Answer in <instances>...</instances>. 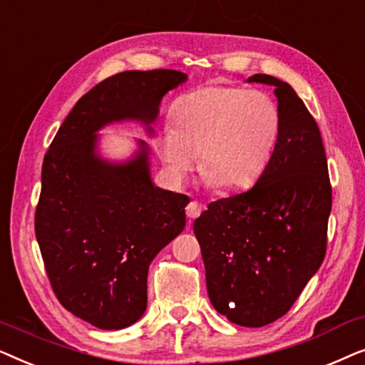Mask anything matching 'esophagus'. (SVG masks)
Here are the masks:
<instances>
[{
  "mask_svg": "<svg viewBox=\"0 0 365 365\" xmlns=\"http://www.w3.org/2000/svg\"><path fill=\"white\" fill-rule=\"evenodd\" d=\"M202 206L201 204H199L197 201H191L187 204V207H186V216L189 217V219H196V217H199L201 216V212H202Z\"/></svg>",
  "mask_w": 365,
  "mask_h": 365,
  "instance_id": "34e87169",
  "label": "esophagus"
}]
</instances>
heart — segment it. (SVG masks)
Returning <instances> with one entry per match:
<instances>
[{"instance_id":"1","label":"heart","mask_w":365,"mask_h":365,"mask_svg":"<svg viewBox=\"0 0 365 365\" xmlns=\"http://www.w3.org/2000/svg\"><path fill=\"white\" fill-rule=\"evenodd\" d=\"M154 148L168 178L182 184L196 166L207 184L242 191L256 184L276 153L282 114L267 93L211 84L182 94Z\"/></svg>"}]
</instances>
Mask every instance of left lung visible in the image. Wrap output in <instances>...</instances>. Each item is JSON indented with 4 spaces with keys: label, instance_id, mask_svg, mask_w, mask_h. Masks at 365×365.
Segmentation results:
<instances>
[{
    "label": "left lung",
    "instance_id": "obj_1",
    "mask_svg": "<svg viewBox=\"0 0 365 365\" xmlns=\"http://www.w3.org/2000/svg\"><path fill=\"white\" fill-rule=\"evenodd\" d=\"M282 114L276 153L246 192L219 199L196 221L209 301L244 327L267 326L301 296L326 256L332 187L316 119L296 91L269 74Z\"/></svg>",
    "mask_w": 365,
    "mask_h": 365
}]
</instances>
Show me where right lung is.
Returning <instances> with one entry per match:
<instances>
[{
  "mask_svg": "<svg viewBox=\"0 0 365 365\" xmlns=\"http://www.w3.org/2000/svg\"><path fill=\"white\" fill-rule=\"evenodd\" d=\"M187 74L123 71L74 104L41 169L34 231L58 301L94 327L118 331L141 319L149 264L186 226L189 197L154 186L149 148L128 161L98 153L99 129L138 121L153 134L164 94Z\"/></svg>",
  "mask_w": 365,
  "mask_h": 365,
  "instance_id": "right-lung-1",
  "label": "right lung"
}]
</instances>
